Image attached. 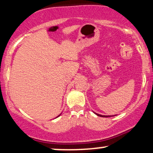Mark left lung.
Masks as SVG:
<instances>
[{"mask_svg":"<svg viewBox=\"0 0 153 153\" xmlns=\"http://www.w3.org/2000/svg\"><path fill=\"white\" fill-rule=\"evenodd\" d=\"M97 115H98V116H100V117H111V116H113V115H100V114H97L94 112Z\"/></svg>","mask_w":153,"mask_h":153,"instance_id":"1","label":"left lung"}]
</instances>
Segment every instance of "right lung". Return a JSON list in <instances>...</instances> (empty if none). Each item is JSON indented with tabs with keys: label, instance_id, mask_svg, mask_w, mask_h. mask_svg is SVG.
<instances>
[{
	"label": "right lung",
	"instance_id": "1",
	"mask_svg": "<svg viewBox=\"0 0 153 153\" xmlns=\"http://www.w3.org/2000/svg\"><path fill=\"white\" fill-rule=\"evenodd\" d=\"M60 115H61V114H60ZM59 116H57V117H59Z\"/></svg>",
	"mask_w": 153,
	"mask_h": 153
}]
</instances>
